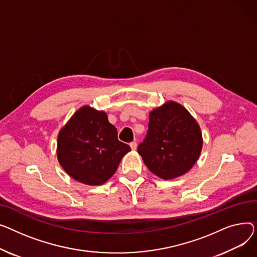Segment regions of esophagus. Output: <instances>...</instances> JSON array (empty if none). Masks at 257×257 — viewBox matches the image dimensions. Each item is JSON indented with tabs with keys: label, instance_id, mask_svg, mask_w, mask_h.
Returning <instances> with one entry per match:
<instances>
[{
	"label": "esophagus",
	"instance_id": "esophagus-1",
	"mask_svg": "<svg viewBox=\"0 0 257 257\" xmlns=\"http://www.w3.org/2000/svg\"><path fill=\"white\" fill-rule=\"evenodd\" d=\"M130 146H131V148L133 149V150H136V149H137V142H132L131 144H130Z\"/></svg>",
	"mask_w": 257,
	"mask_h": 257
}]
</instances>
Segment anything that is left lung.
<instances>
[{
    "mask_svg": "<svg viewBox=\"0 0 257 257\" xmlns=\"http://www.w3.org/2000/svg\"><path fill=\"white\" fill-rule=\"evenodd\" d=\"M201 148L197 121L182 104L168 101L149 113L147 135L138 153L154 174L173 179L193 167Z\"/></svg>",
    "mask_w": 257,
    "mask_h": 257,
    "instance_id": "1",
    "label": "left lung"
}]
</instances>
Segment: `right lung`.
I'll return each instance as SVG.
<instances>
[{
  "label": "right lung",
  "mask_w": 257,
  "mask_h": 257,
  "mask_svg": "<svg viewBox=\"0 0 257 257\" xmlns=\"http://www.w3.org/2000/svg\"><path fill=\"white\" fill-rule=\"evenodd\" d=\"M130 150L127 144L118 140L107 114L89 105L75 112L58 135L60 165L73 179L89 186L110 179Z\"/></svg>",
  "instance_id": "add662e5"
}]
</instances>
